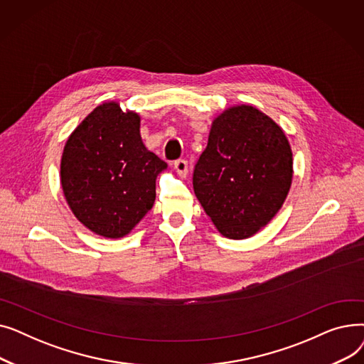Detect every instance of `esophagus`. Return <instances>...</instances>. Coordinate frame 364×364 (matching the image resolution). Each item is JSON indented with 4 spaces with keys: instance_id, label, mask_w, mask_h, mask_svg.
Listing matches in <instances>:
<instances>
[{
    "instance_id": "1",
    "label": "esophagus",
    "mask_w": 364,
    "mask_h": 364,
    "mask_svg": "<svg viewBox=\"0 0 364 364\" xmlns=\"http://www.w3.org/2000/svg\"><path fill=\"white\" fill-rule=\"evenodd\" d=\"M174 169L177 171V174H178L180 177H186L187 172H188V169H187V161H184V159L176 161V162H174Z\"/></svg>"
}]
</instances>
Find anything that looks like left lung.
<instances>
[{
  "label": "left lung",
  "instance_id": "8db88e82",
  "mask_svg": "<svg viewBox=\"0 0 364 364\" xmlns=\"http://www.w3.org/2000/svg\"><path fill=\"white\" fill-rule=\"evenodd\" d=\"M292 177V149L282 127L251 105H235L211 124L193 188L217 230L240 240L274 218Z\"/></svg>",
  "mask_w": 364,
  "mask_h": 364
}]
</instances>
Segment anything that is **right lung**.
<instances>
[{"label": "right lung", "instance_id": "obj_1", "mask_svg": "<svg viewBox=\"0 0 364 364\" xmlns=\"http://www.w3.org/2000/svg\"><path fill=\"white\" fill-rule=\"evenodd\" d=\"M140 114L105 102L65 144L60 184L72 214L94 235L121 239L150 211L168 165L140 136Z\"/></svg>", "mask_w": 364, "mask_h": 364}]
</instances>
